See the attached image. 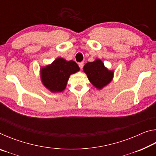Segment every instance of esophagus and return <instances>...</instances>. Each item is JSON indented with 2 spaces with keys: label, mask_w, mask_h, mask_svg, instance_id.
<instances>
[{
  "label": "esophagus",
  "mask_w": 156,
  "mask_h": 156,
  "mask_svg": "<svg viewBox=\"0 0 156 156\" xmlns=\"http://www.w3.org/2000/svg\"><path fill=\"white\" fill-rule=\"evenodd\" d=\"M78 66H79V67H80V69H83V66H84V62H79V63H78Z\"/></svg>",
  "instance_id": "obj_1"
}]
</instances>
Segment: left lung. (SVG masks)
Wrapping results in <instances>:
<instances>
[{
  "instance_id": "obj_1",
  "label": "left lung",
  "mask_w": 156,
  "mask_h": 156,
  "mask_svg": "<svg viewBox=\"0 0 156 156\" xmlns=\"http://www.w3.org/2000/svg\"><path fill=\"white\" fill-rule=\"evenodd\" d=\"M83 70L91 84L98 89H102L109 84L113 75V72L108 70L101 60L98 59L87 63L84 66Z\"/></svg>"
}]
</instances>
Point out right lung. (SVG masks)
Segmentation results:
<instances>
[{
	"label": "right lung",
	"mask_w": 156,
	"mask_h": 156,
	"mask_svg": "<svg viewBox=\"0 0 156 156\" xmlns=\"http://www.w3.org/2000/svg\"><path fill=\"white\" fill-rule=\"evenodd\" d=\"M80 69L76 63L58 58L51 65L41 69V80L44 86L53 92L62 91L66 87L67 80L72 73Z\"/></svg>",
	"instance_id": "1"
}]
</instances>
